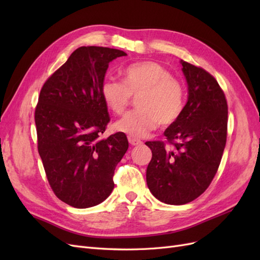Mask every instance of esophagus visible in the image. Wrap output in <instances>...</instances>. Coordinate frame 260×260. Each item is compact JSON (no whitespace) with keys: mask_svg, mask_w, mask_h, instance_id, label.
Segmentation results:
<instances>
[{"mask_svg":"<svg viewBox=\"0 0 260 260\" xmlns=\"http://www.w3.org/2000/svg\"><path fill=\"white\" fill-rule=\"evenodd\" d=\"M129 143L131 144V145H133V146H139V145H141L142 144L143 142L141 140H138V139H136V138H129Z\"/></svg>","mask_w":260,"mask_h":260,"instance_id":"obj_1","label":"esophagus"}]
</instances>
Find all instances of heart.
I'll list each match as a JSON object with an SVG mask.
<instances>
[{"mask_svg":"<svg viewBox=\"0 0 260 260\" xmlns=\"http://www.w3.org/2000/svg\"><path fill=\"white\" fill-rule=\"evenodd\" d=\"M122 83L107 79L101 86L105 105L120 115L137 96L139 109L116 121L115 130L131 138H144L161 125H170L182 115L185 94L169 70L155 61H138L121 70Z\"/></svg>","mask_w":260,"mask_h":260,"instance_id":"heart-1","label":"heart"}]
</instances>
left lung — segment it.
<instances>
[{
  "label": "left lung",
  "instance_id": "obj_1",
  "mask_svg": "<svg viewBox=\"0 0 260 260\" xmlns=\"http://www.w3.org/2000/svg\"><path fill=\"white\" fill-rule=\"evenodd\" d=\"M187 83L182 115L165 130L174 149L161 142H146L152 159L146 183L155 198L169 205H183L205 192L221 161L226 142L228 105L217 80L203 68L181 59Z\"/></svg>",
  "mask_w": 260,
  "mask_h": 260
}]
</instances>
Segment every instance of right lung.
<instances>
[{"instance_id":"1","label":"right lung","mask_w":260,"mask_h":260,"mask_svg":"<svg viewBox=\"0 0 260 260\" xmlns=\"http://www.w3.org/2000/svg\"><path fill=\"white\" fill-rule=\"evenodd\" d=\"M123 51L81 46L42 86L35 120L38 149L55 195L76 208L104 202L127 152L124 133L100 139L109 121L101 94L109 62Z\"/></svg>"}]
</instances>
